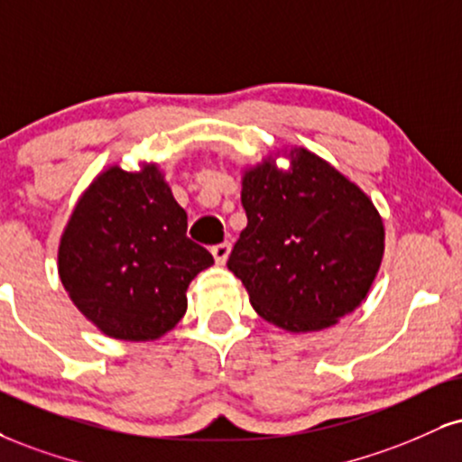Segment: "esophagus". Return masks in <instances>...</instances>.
<instances>
[{"label":"esophagus","mask_w":462,"mask_h":462,"mask_svg":"<svg viewBox=\"0 0 462 462\" xmlns=\"http://www.w3.org/2000/svg\"><path fill=\"white\" fill-rule=\"evenodd\" d=\"M230 249H232V245L227 241L219 243V245H215L213 249H210V252H213V255H215V263L217 264H226L227 255H230Z\"/></svg>","instance_id":"34e87169"}]
</instances>
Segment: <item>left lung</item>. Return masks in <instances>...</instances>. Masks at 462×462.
Masks as SVG:
<instances>
[{"label": "left lung", "mask_w": 462, "mask_h": 462, "mask_svg": "<svg viewBox=\"0 0 462 462\" xmlns=\"http://www.w3.org/2000/svg\"><path fill=\"white\" fill-rule=\"evenodd\" d=\"M277 154L243 174L247 227L227 269L264 320L291 333L320 331L368 297L385 227L372 199L319 154L284 150L288 170L277 168Z\"/></svg>", "instance_id": "obj_1"}]
</instances>
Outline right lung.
Returning <instances> with one entry per match:
<instances>
[{
    "label": "right lung",
    "instance_id": "right-lung-1",
    "mask_svg": "<svg viewBox=\"0 0 462 462\" xmlns=\"http://www.w3.org/2000/svg\"><path fill=\"white\" fill-rule=\"evenodd\" d=\"M213 255L187 236V213L157 163L109 165L72 210L58 249L70 301L116 340L148 342L187 312V288Z\"/></svg>",
    "mask_w": 462,
    "mask_h": 462
}]
</instances>
